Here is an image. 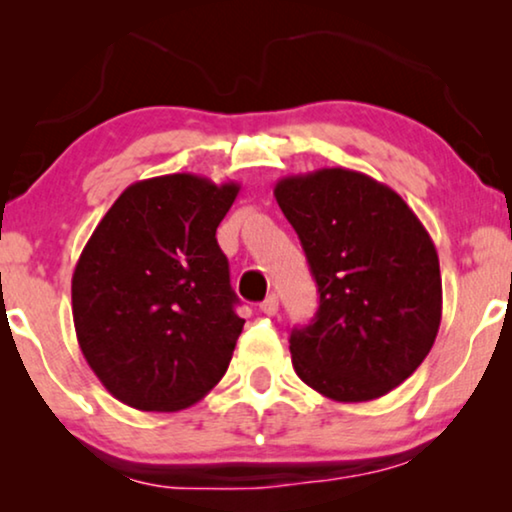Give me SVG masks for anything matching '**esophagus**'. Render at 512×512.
Masks as SVG:
<instances>
[{
    "label": "esophagus",
    "mask_w": 512,
    "mask_h": 512,
    "mask_svg": "<svg viewBox=\"0 0 512 512\" xmlns=\"http://www.w3.org/2000/svg\"><path fill=\"white\" fill-rule=\"evenodd\" d=\"M261 312L268 314V317H275V314L279 312V298H277V293H270V296L263 300V303H261Z\"/></svg>",
    "instance_id": "obj_1"
}]
</instances>
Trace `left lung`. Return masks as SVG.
<instances>
[{"label":"left lung","instance_id":"left-lung-1","mask_svg":"<svg viewBox=\"0 0 512 512\" xmlns=\"http://www.w3.org/2000/svg\"><path fill=\"white\" fill-rule=\"evenodd\" d=\"M319 289L312 324L291 331L300 380L338 403L375 401L419 368L443 314L438 251L394 188L321 167L275 186Z\"/></svg>","mask_w":512,"mask_h":512}]
</instances>
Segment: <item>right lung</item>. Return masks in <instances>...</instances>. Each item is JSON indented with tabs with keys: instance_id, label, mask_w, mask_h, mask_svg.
Listing matches in <instances>:
<instances>
[{
	"instance_id": "obj_1",
	"label": "right lung",
	"mask_w": 512,
	"mask_h": 512,
	"mask_svg": "<svg viewBox=\"0 0 512 512\" xmlns=\"http://www.w3.org/2000/svg\"><path fill=\"white\" fill-rule=\"evenodd\" d=\"M237 193L235 181L188 172L135 181L81 251L76 340L104 389L130 408L184 410L228 370L244 319L216 228Z\"/></svg>"
}]
</instances>
